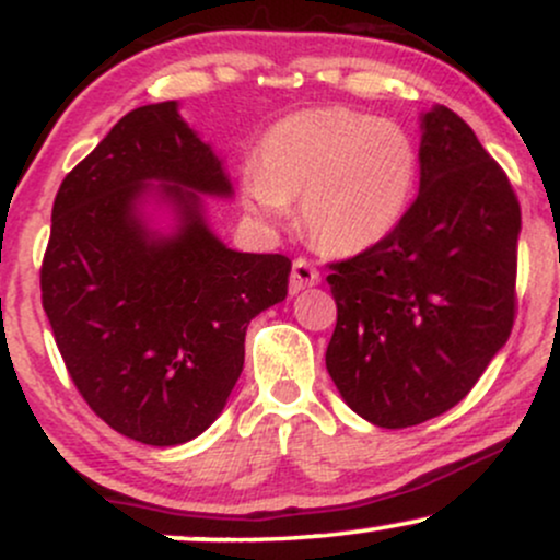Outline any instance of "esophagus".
Returning a JSON list of instances; mask_svg holds the SVG:
<instances>
[{"label":"esophagus","instance_id":"34e87169","mask_svg":"<svg viewBox=\"0 0 560 560\" xmlns=\"http://www.w3.org/2000/svg\"><path fill=\"white\" fill-rule=\"evenodd\" d=\"M320 281V273L316 271L313 262H307L305 258H298L292 262V279H289V292L298 294L302 289L307 287H316Z\"/></svg>","mask_w":560,"mask_h":560}]
</instances>
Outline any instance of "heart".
Masks as SVG:
<instances>
[{
    "label": "heart",
    "mask_w": 560,
    "mask_h": 560,
    "mask_svg": "<svg viewBox=\"0 0 560 560\" xmlns=\"http://www.w3.org/2000/svg\"><path fill=\"white\" fill-rule=\"evenodd\" d=\"M419 152L400 126L345 107L302 110L262 133L242 182L244 208L276 226L300 199L311 242L337 258L369 253L402 223Z\"/></svg>",
    "instance_id": "b5f03b06"
}]
</instances>
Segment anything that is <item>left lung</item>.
<instances>
[{"instance_id":"1","label":"left lung","mask_w":560,"mask_h":560,"mask_svg":"<svg viewBox=\"0 0 560 560\" xmlns=\"http://www.w3.org/2000/svg\"><path fill=\"white\" fill-rule=\"evenodd\" d=\"M419 165L400 226L326 276L337 300L326 369L342 400L382 429L464 400L516 311L522 210L503 168L442 105L421 113Z\"/></svg>"}]
</instances>
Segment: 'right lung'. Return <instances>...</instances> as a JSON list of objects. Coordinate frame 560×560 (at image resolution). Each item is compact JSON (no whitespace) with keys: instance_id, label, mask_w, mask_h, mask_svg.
Here are the masks:
<instances>
[{"instance_id":"1","label":"right lung","mask_w":560,"mask_h":560,"mask_svg":"<svg viewBox=\"0 0 560 560\" xmlns=\"http://www.w3.org/2000/svg\"><path fill=\"white\" fill-rule=\"evenodd\" d=\"M231 195L176 100L124 115L57 191L44 313L83 400L128 440L202 434L242 374L247 324L287 298L289 258L236 253L210 226L205 197Z\"/></svg>"}]
</instances>
